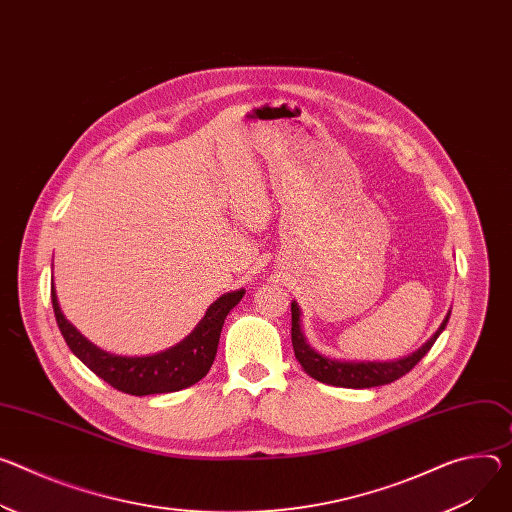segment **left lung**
Returning a JSON list of instances; mask_svg holds the SVG:
<instances>
[{
  "mask_svg": "<svg viewBox=\"0 0 512 512\" xmlns=\"http://www.w3.org/2000/svg\"><path fill=\"white\" fill-rule=\"evenodd\" d=\"M451 310H447L443 322L439 324V329L431 335L427 343H423L416 351L410 355L398 357V359H388V361H349V359H335L320 355L316 349H312L304 337L302 331V310L296 300H292V345H294V355L300 361L302 369L306 374L322 384L329 386H339V388H376L384 384H392L398 378L406 376L408 371L421 361L437 337L445 331L447 322H449Z\"/></svg>",
  "mask_w": 512,
  "mask_h": 512,
  "instance_id": "1",
  "label": "left lung"
}]
</instances>
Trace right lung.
Masks as SVG:
<instances>
[{"mask_svg": "<svg viewBox=\"0 0 512 512\" xmlns=\"http://www.w3.org/2000/svg\"><path fill=\"white\" fill-rule=\"evenodd\" d=\"M243 296V288L222 294L208 306L196 329L165 351L153 355H116L100 349L73 327L59 306L55 282L51 286L55 318L73 355L112 388L132 396L177 392L200 382L214 363L222 324L228 312L243 300Z\"/></svg>", "mask_w": 512, "mask_h": 512, "instance_id": "add662e5", "label": "right lung"}]
</instances>
